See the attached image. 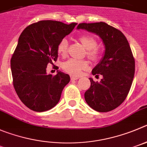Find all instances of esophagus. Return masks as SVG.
Listing matches in <instances>:
<instances>
[{"label":"esophagus","mask_w":147,"mask_h":147,"mask_svg":"<svg viewBox=\"0 0 147 147\" xmlns=\"http://www.w3.org/2000/svg\"><path fill=\"white\" fill-rule=\"evenodd\" d=\"M78 79H79V78H78V77L71 76V80H78Z\"/></svg>","instance_id":"obj_1"}]
</instances>
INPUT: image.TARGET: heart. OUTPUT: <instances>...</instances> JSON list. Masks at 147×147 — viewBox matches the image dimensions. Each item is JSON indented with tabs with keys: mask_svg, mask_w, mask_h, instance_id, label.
<instances>
[{
	"mask_svg": "<svg viewBox=\"0 0 147 147\" xmlns=\"http://www.w3.org/2000/svg\"><path fill=\"white\" fill-rule=\"evenodd\" d=\"M82 44L87 49L86 54L88 57L92 60H97L99 57V52H98L97 47V41L94 37L88 35H82L79 38ZM68 49V41L66 38H63L59 42L57 46V51L59 54L61 56H66ZM88 67V62L86 60H78L75 59H69L65 62L63 63L62 67L64 71L69 73L70 75L78 76L80 75L82 71L87 69Z\"/></svg>",
	"mask_w": 147,
	"mask_h": 147,
	"instance_id": "heart-1",
	"label": "heart"
}]
</instances>
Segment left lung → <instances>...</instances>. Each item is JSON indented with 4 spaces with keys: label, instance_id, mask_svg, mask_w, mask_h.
I'll use <instances>...</instances> for the list:
<instances>
[{
    "label": "left lung",
    "instance_id": "left-lung-1",
    "mask_svg": "<svg viewBox=\"0 0 147 147\" xmlns=\"http://www.w3.org/2000/svg\"><path fill=\"white\" fill-rule=\"evenodd\" d=\"M77 29L94 32L102 39L105 55L92 70L93 75L103 76L101 81L89 78L90 86L85 93L86 103L100 112L116 109L129 93L135 73V59L123 32L105 22L80 23Z\"/></svg>",
    "mask_w": 147,
    "mask_h": 147
}]
</instances>
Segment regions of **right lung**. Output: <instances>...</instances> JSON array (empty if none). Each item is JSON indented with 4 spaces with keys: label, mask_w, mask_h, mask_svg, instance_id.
I'll return each instance as SVG.
<instances>
[{
    "label": "right lung",
    "mask_w": 147,
    "mask_h": 147,
    "mask_svg": "<svg viewBox=\"0 0 147 147\" xmlns=\"http://www.w3.org/2000/svg\"><path fill=\"white\" fill-rule=\"evenodd\" d=\"M76 24L43 20L27 26L20 35L11 69L16 94L31 110L45 112L59 101L64 86L70 80L69 75L61 71L54 76L47 75L46 68L57 61L59 42Z\"/></svg>",
    "instance_id": "1"
}]
</instances>
